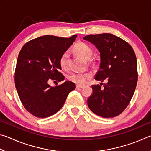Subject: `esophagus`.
<instances>
[{
    "mask_svg": "<svg viewBox=\"0 0 151 151\" xmlns=\"http://www.w3.org/2000/svg\"><path fill=\"white\" fill-rule=\"evenodd\" d=\"M84 88V86H83V85H76V88Z\"/></svg>",
    "mask_w": 151,
    "mask_h": 151,
    "instance_id": "1",
    "label": "esophagus"
}]
</instances>
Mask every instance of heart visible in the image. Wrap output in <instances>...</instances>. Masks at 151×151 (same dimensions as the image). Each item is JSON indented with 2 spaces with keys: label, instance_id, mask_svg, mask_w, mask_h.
Wrapping results in <instances>:
<instances>
[{
  "label": "heart",
  "instance_id": "obj_1",
  "mask_svg": "<svg viewBox=\"0 0 151 151\" xmlns=\"http://www.w3.org/2000/svg\"><path fill=\"white\" fill-rule=\"evenodd\" d=\"M75 51L76 54L81 56L85 59H89L93 55V51L92 48L85 43L78 42L75 45L74 47ZM69 57V52L68 51H66L61 55L59 60V64L60 67L65 69L67 67L68 60ZM91 78L90 74H82V73H73L68 76V79L73 83L78 84V85H83L87 83L89 78Z\"/></svg>",
  "mask_w": 151,
  "mask_h": 151
}]
</instances>
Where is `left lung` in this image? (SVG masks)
Listing matches in <instances>:
<instances>
[{"label":"left lung","mask_w":151,"mask_h":151,"mask_svg":"<svg viewBox=\"0 0 151 151\" xmlns=\"http://www.w3.org/2000/svg\"><path fill=\"white\" fill-rule=\"evenodd\" d=\"M100 52L101 64L95 80L107 83L103 88L92 86L87 103L91 111L103 118H112L124 111L136 88L138 73L134 51L129 43L116 36L103 33L85 36Z\"/></svg>","instance_id":"left-lung-1"}]
</instances>
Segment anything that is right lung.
Instances as JSON below:
<instances>
[{
  "mask_svg": "<svg viewBox=\"0 0 151 151\" xmlns=\"http://www.w3.org/2000/svg\"><path fill=\"white\" fill-rule=\"evenodd\" d=\"M77 35L63 38L45 35L27 42L20 50L15 69L14 83L25 109L38 118H47L62 108L75 84L65 81L52 87L49 79H65L59 60Z\"/></svg>",
  "mask_w": 151,
  "mask_h": 151,
  "instance_id": "right-lung-1",
  "label": "right lung"
}]
</instances>
